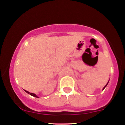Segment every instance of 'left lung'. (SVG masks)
Returning <instances> with one entry per match:
<instances>
[{
    "label": "left lung",
    "instance_id": "left-lung-1",
    "mask_svg": "<svg viewBox=\"0 0 125 125\" xmlns=\"http://www.w3.org/2000/svg\"><path fill=\"white\" fill-rule=\"evenodd\" d=\"M107 84H108V82H107V83L106 84V86H104V88H103V90H104V88H105V87H106V86H107Z\"/></svg>",
    "mask_w": 125,
    "mask_h": 125
}]
</instances>
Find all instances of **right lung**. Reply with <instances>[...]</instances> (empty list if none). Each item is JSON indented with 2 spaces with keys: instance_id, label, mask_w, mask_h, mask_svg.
Returning a JSON list of instances; mask_svg holds the SVG:
<instances>
[{
  "instance_id": "add662e5",
  "label": "right lung",
  "mask_w": 125,
  "mask_h": 125,
  "mask_svg": "<svg viewBox=\"0 0 125 125\" xmlns=\"http://www.w3.org/2000/svg\"><path fill=\"white\" fill-rule=\"evenodd\" d=\"M25 91L26 92V93H28V94H31V96H34V97H38V96H37L35 94H33V93H30V92H29L28 91H27V90H25Z\"/></svg>"
}]
</instances>
